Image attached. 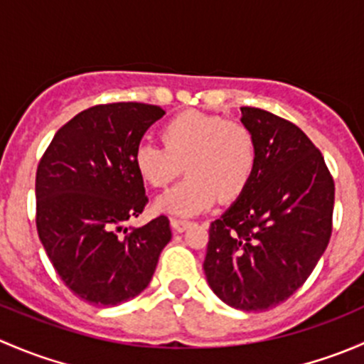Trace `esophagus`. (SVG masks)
Listing matches in <instances>:
<instances>
[{
  "label": "esophagus",
  "instance_id": "1",
  "mask_svg": "<svg viewBox=\"0 0 364 364\" xmlns=\"http://www.w3.org/2000/svg\"><path fill=\"white\" fill-rule=\"evenodd\" d=\"M171 227L174 232H183L190 227L188 220H183V218H171Z\"/></svg>",
  "mask_w": 364,
  "mask_h": 364
}]
</instances>
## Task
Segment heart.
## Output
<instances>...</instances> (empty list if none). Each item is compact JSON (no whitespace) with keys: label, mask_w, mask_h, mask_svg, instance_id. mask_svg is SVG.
<instances>
[{"label":"heart","mask_w":364,"mask_h":364,"mask_svg":"<svg viewBox=\"0 0 364 364\" xmlns=\"http://www.w3.org/2000/svg\"><path fill=\"white\" fill-rule=\"evenodd\" d=\"M164 144L142 141L134 164L146 185L161 188L185 167L188 178L156 199V211L193 216L218 199L236 200L250 185L257 165V141L240 121L218 114L186 111L161 128Z\"/></svg>","instance_id":"obj_1"}]
</instances>
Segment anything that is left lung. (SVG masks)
<instances>
[{
	"instance_id": "left-lung-1",
	"label": "left lung",
	"mask_w": 364,
	"mask_h": 364,
	"mask_svg": "<svg viewBox=\"0 0 364 364\" xmlns=\"http://www.w3.org/2000/svg\"><path fill=\"white\" fill-rule=\"evenodd\" d=\"M257 141L248 188L209 225L204 273L229 306L264 311L306 282L331 237L335 183L314 142L291 121L241 107Z\"/></svg>"
}]
</instances>
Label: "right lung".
Instances as JSON below:
<instances>
[{"label": "right lung", "mask_w": 364, "mask_h": 364, "mask_svg": "<svg viewBox=\"0 0 364 364\" xmlns=\"http://www.w3.org/2000/svg\"><path fill=\"white\" fill-rule=\"evenodd\" d=\"M164 114L137 102L86 109L58 130L36 168L38 237L65 285L90 304L141 294L172 237L164 215L124 227L148 203L135 148Z\"/></svg>", "instance_id": "1"}]
</instances>
